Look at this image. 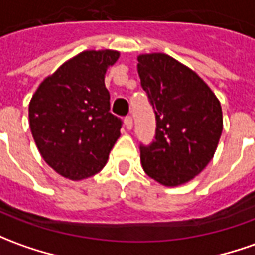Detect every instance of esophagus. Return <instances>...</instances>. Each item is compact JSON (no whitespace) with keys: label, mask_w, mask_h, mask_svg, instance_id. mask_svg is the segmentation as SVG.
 <instances>
[{"label":"esophagus","mask_w":255,"mask_h":255,"mask_svg":"<svg viewBox=\"0 0 255 255\" xmlns=\"http://www.w3.org/2000/svg\"><path fill=\"white\" fill-rule=\"evenodd\" d=\"M124 126H126V128L127 129H132V117H129V116H127L126 119H124Z\"/></svg>","instance_id":"obj_1"}]
</instances>
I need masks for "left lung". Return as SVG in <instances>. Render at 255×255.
<instances>
[{"mask_svg": "<svg viewBox=\"0 0 255 255\" xmlns=\"http://www.w3.org/2000/svg\"><path fill=\"white\" fill-rule=\"evenodd\" d=\"M138 74L156 114V136L141 146L145 173L164 187L191 181L212 160L222 107L205 81L164 53L138 55Z\"/></svg>", "mask_w": 255, "mask_h": 255, "instance_id": "left-lung-1", "label": "left lung"}]
</instances>
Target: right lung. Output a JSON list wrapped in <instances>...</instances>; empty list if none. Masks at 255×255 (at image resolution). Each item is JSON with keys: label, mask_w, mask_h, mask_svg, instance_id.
<instances>
[{"label": "right lung", "mask_w": 255, "mask_h": 255, "mask_svg": "<svg viewBox=\"0 0 255 255\" xmlns=\"http://www.w3.org/2000/svg\"><path fill=\"white\" fill-rule=\"evenodd\" d=\"M117 50H85L43 79L29 103V127L44 162L79 181L107 163L120 138L121 121L110 113L107 68Z\"/></svg>", "instance_id": "add662e5"}]
</instances>
